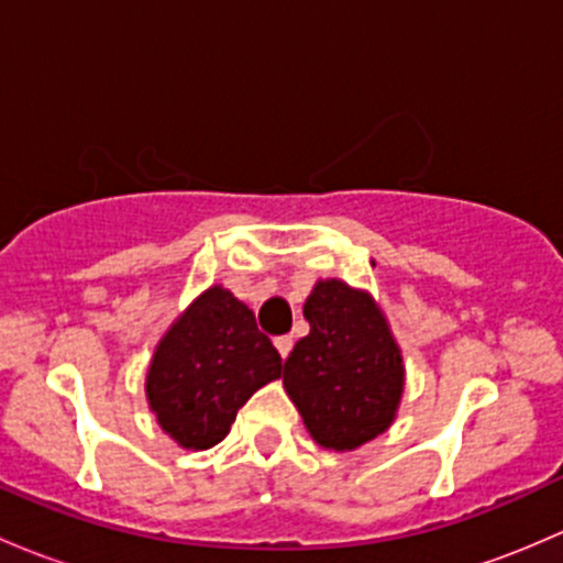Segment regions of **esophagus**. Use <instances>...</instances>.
I'll use <instances>...</instances> for the list:
<instances>
[{
  "mask_svg": "<svg viewBox=\"0 0 563 563\" xmlns=\"http://www.w3.org/2000/svg\"><path fill=\"white\" fill-rule=\"evenodd\" d=\"M274 344H276V350H279L282 357H287L289 350H292V339H289V335H279V339H276Z\"/></svg>",
  "mask_w": 563,
  "mask_h": 563,
  "instance_id": "esophagus-1",
  "label": "esophagus"
}]
</instances>
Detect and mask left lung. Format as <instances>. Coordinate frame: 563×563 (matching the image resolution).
Instances as JSON below:
<instances>
[{
	"instance_id": "obj_1",
	"label": "left lung",
	"mask_w": 563,
	"mask_h": 563,
	"mask_svg": "<svg viewBox=\"0 0 563 563\" xmlns=\"http://www.w3.org/2000/svg\"><path fill=\"white\" fill-rule=\"evenodd\" d=\"M303 317L311 330L284 361V387L317 444L361 448L396 417L401 352L374 300L339 279L317 282Z\"/></svg>"
}]
</instances>
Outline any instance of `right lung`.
<instances>
[{
	"label": "right lung",
	"instance_id": "1",
	"mask_svg": "<svg viewBox=\"0 0 563 563\" xmlns=\"http://www.w3.org/2000/svg\"><path fill=\"white\" fill-rule=\"evenodd\" d=\"M282 376V355L252 309L211 287L173 322L154 352L146 396L162 431L208 450L228 437L243 404Z\"/></svg>",
	"mask_w": 563,
	"mask_h": 563
}]
</instances>
